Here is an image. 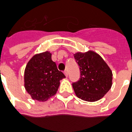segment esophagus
Returning a JSON list of instances; mask_svg holds the SVG:
<instances>
[{"label": "esophagus", "mask_w": 132, "mask_h": 132, "mask_svg": "<svg viewBox=\"0 0 132 132\" xmlns=\"http://www.w3.org/2000/svg\"><path fill=\"white\" fill-rule=\"evenodd\" d=\"M64 74H65V75L66 76V77H67V76H68V72H67V70H65V71H64Z\"/></svg>", "instance_id": "esophagus-1"}]
</instances>
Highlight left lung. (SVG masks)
<instances>
[{
  "instance_id": "obj_1",
  "label": "left lung",
  "mask_w": 132,
  "mask_h": 132,
  "mask_svg": "<svg viewBox=\"0 0 132 132\" xmlns=\"http://www.w3.org/2000/svg\"><path fill=\"white\" fill-rule=\"evenodd\" d=\"M74 57L80 70V78L72 83L76 95L87 102L100 100L111 87V70L104 60L93 51L77 53Z\"/></svg>"
}]
</instances>
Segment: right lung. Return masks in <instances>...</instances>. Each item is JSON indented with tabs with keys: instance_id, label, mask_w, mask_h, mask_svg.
<instances>
[{
	"instance_id": "1",
	"label": "right lung",
	"mask_w": 132,
	"mask_h": 132,
	"mask_svg": "<svg viewBox=\"0 0 132 132\" xmlns=\"http://www.w3.org/2000/svg\"><path fill=\"white\" fill-rule=\"evenodd\" d=\"M65 74L58 70L48 51L34 55L24 72L25 88L33 100L44 102L54 95Z\"/></svg>"
}]
</instances>
